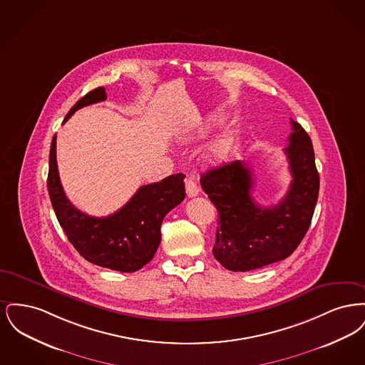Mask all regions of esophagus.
Segmentation results:
<instances>
[{
  "instance_id": "esophagus-1",
  "label": "esophagus",
  "mask_w": 365,
  "mask_h": 365,
  "mask_svg": "<svg viewBox=\"0 0 365 365\" xmlns=\"http://www.w3.org/2000/svg\"><path fill=\"white\" fill-rule=\"evenodd\" d=\"M198 192H200V187H198L197 182L194 180L192 176H187L186 178V194H187V197L189 198L195 197V195H198Z\"/></svg>"
}]
</instances>
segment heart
Masks as SVG:
<instances>
[{
  "mask_svg": "<svg viewBox=\"0 0 365 365\" xmlns=\"http://www.w3.org/2000/svg\"><path fill=\"white\" fill-rule=\"evenodd\" d=\"M230 150V142L227 139H217L213 145H210L208 150V157L213 161H222L226 158Z\"/></svg>",
  "mask_w": 365,
  "mask_h": 365,
  "instance_id": "1",
  "label": "heart"
}]
</instances>
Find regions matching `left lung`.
<instances>
[{
	"label": "left lung",
	"instance_id": "left-lung-1",
	"mask_svg": "<svg viewBox=\"0 0 365 365\" xmlns=\"http://www.w3.org/2000/svg\"><path fill=\"white\" fill-rule=\"evenodd\" d=\"M292 128L283 150L293 179L277 205L256 204L253 174L240 160L209 170L200 180L219 213L212 252L230 271L245 272L284 260L311 226L320 185L312 140L298 123L292 120Z\"/></svg>",
	"mask_w": 365,
	"mask_h": 365
}]
</instances>
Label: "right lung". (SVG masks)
I'll return each instance as SVG.
<instances>
[{"label":"right lung","instance_id":"add662e5","mask_svg":"<svg viewBox=\"0 0 365 365\" xmlns=\"http://www.w3.org/2000/svg\"><path fill=\"white\" fill-rule=\"evenodd\" d=\"M106 100L104 87L87 93L71 108L67 122L81 108ZM185 175L139 187L131 200L106 217H94L75 208L63 190L57 160L56 135L49 155L48 190L60 226L73 247L87 261L120 272H135L153 259L161 241L160 227L165 215L185 200Z\"/></svg>","mask_w":365,"mask_h":365}]
</instances>
